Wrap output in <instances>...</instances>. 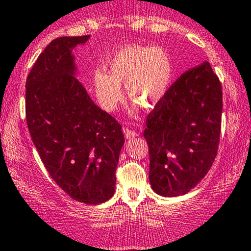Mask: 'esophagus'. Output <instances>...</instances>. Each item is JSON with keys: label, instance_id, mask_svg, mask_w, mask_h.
Instances as JSON below:
<instances>
[{"label": "esophagus", "instance_id": "1", "mask_svg": "<svg viewBox=\"0 0 251 251\" xmlns=\"http://www.w3.org/2000/svg\"><path fill=\"white\" fill-rule=\"evenodd\" d=\"M123 134H125V136L126 137V139H131V137L137 136L136 131L131 130V129L126 128V126H123Z\"/></svg>", "mask_w": 251, "mask_h": 251}]
</instances>
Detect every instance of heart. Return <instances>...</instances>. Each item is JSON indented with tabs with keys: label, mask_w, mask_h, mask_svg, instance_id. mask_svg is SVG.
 <instances>
[{
	"label": "heart",
	"mask_w": 251,
	"mask_h": 251,
	"mask_svg": "<svg viewBox=\"0 0 251 251\" xmlns=\"http://www.w3.org/2000/svg\"><path fill=\"white\" fill-rule=\"evenodd\" d=\"M108 73L96 71L94 88L105 109H114L122 100L120 84H126V95L143 108H153L170 89L173 65L165 50L130 45L126 46L106 64Z\"/></svg>",
	"instance_id": "heart-1"
}]
</instances>
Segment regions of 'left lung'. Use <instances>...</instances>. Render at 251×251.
I'll return each instance as SVG.
<instances>
[{"instance_id":"8db88e82","label":"left lung","mask_w":251,"mask_h":251,"mask_svg":"<svg viewBox=\"0 0 251 251\" xmlns=\"http://www.w3.org/2000/svg\"><path fill=\"white\" fill-rule=\"evenodd\" d=\"M223 92L205 61L184 72L147 116L149 181L156 193H187L210 171L217 156Z\"/></svg>"}]
</instances>
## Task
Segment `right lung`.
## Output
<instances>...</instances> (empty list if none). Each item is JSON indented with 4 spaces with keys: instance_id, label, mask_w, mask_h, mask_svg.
I'll use <instances>...</instances> for the list:
<instances>
[{
    "instance_id": "right-lung-1",
    "label": "right lung",
    "mask_w": 251,
    "mask_h": 251,
    "mask_svg": "<svg viewBox=\"0 0 251 251\" xmlns=\"http://www.w3.org/2000/svg\"><path fill=\"white\" fill-rule=\"evenodd\" d=\"M89 38H57L39 55L26 81V121L50 178L72 199L94 205L114 196L125 136L75 75L71 50Z\"/></svg>"
}]
</instances>
